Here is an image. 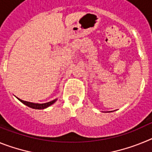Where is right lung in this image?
I'll return each mask as SVG.
<instances>
[{
  "mask_svg": "<svg viewBox=\"0 0 152 152\" xmlns=\"http://www.w3.org/2000/svg\"><path fill=\"white\" fill-rule=\"evenodd\" d=\"M19 100L20 102H22L23 104H25L26 106L27 107H30V108H33V109H36V110H42V109H45L47 107H49V106L52 105L57 100V99L56 100H53L50 102H48V103H31V102H28V101H24V100H20V99H19L17 98Z\"/></svg>",
  "mask_w": 152,
  "mask_h": 152,
  "instance_id": "right-lung-1",
  "label": "right lung"
}]
</instances>
